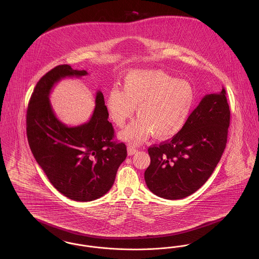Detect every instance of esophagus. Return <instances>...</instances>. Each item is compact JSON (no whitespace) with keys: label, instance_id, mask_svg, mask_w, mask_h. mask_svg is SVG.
Masks as SVG:
<instances>
[{"label":"esophagus","instance_id":"obj_1","mask_svg":"<svg viewBox=\"0 0 259 259\" xmlns=\"http://www.w3.org/2000/svg\"><path fill=\"white\" fill-rule=\"evenodd\" d=\"M127 150H128V155H133V154H135L136 152L138 151V149L134 148V147H132V146H129V147L127 148Z\"/></svg>","mask_w":259,"mask_h":259}]
</instances>
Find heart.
<instances>
[{
    "mask_svg": "<svg viewBox=\"0 0 259 259\" xmlns=\"http://www.w3.org/2000/svg\"><path fill=\"white\" fill-rule=\"evenodd\" d=\"M195 100L192 85L160 70L132 71L124 76L122 89L113 87L106 98L110 118L122 127L135 111L138 118L120 133L130 144L151 135L166 140L185 125Z\"/></svg>",
    "mask_w": 259,
    "mask_h": 259,
    "instance_id": "1",
    "label": "heart"
}]
</instances>
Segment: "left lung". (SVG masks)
Returning <instances> with one entry per match:
<instances>
[{"instance_id":"1","label":"left lung","mask_w":259,"mask_h":259,"mask_svg":"<svg viewBox=\"0 0 259 259\" xmlns=\"http://www.w3.org/2000/svg\"><path fill=\"white\" fill-rule=\"evenodd\" d=\"M230 110L226 91L206 95L172 139L148 148L149 190L176 200L197 191L214 171L226 147Z\"/></svg>"}]
</instances>
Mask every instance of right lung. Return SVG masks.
Listing matches in <instances>:
<instances>
[{
  "mask_svg": "<svg viewBox=\"0 0 259 259\" xmlns=\"http://www.w3.org/2000/svg\"><path fill=\"white\" fill-rule=\"evenodd\" d=\"M87 74L69 65L50 70L34 88L26 115L28 143L37 164L60 193L78 202L105 195L127 156L123 143L113 141L114 129L101 91L87 123L68 127L52 111L49 96L54 84L66 76Z\"/></svg>",
  "mask_w": 259,
  "mask_h": 259,
  "instance_id": "obj_1",
  "label": "right lung"
}]
</instances>
